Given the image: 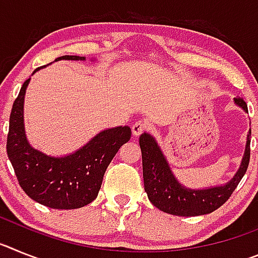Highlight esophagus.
I'll return each instance as SVG.
<instances>
[{"mask_svg": "<svg viewBox=\"0 0 258 258\" xmlns=\"http://www.w3.org/2000/svg\"><path fill=\"white\" fill-rule=\"evenodd\" d=\"M146 129H147V124H146L145 121H142V120H138V121H136L133 124V126H132V131H133V134L136 137H138L140 134H142Z\"/></svg>", "mask_w": 258, "mask_h": 258, "instance_id": "obj_1", "label": "esophagus"}]
</instances>
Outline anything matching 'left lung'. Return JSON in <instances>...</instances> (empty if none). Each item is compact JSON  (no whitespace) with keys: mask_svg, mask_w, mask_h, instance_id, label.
I'll return each mask as SVG.
<instances>
[{"mask_svg":"<svg viewBox=\"0 0 258 258\" xmlns=\"http://www.w3.org/2000/svg\"><path fill=\"white\" fill-rule=\"evenodd\" d=\"M235 103L248 112L247 103L243 98H235ZM249 138L250 132L248 134L245 154L240 169L229 183L207 190H190L184 188L174 178L154 138L150 134H142L140 137V146L142 151L143 181L150 202L165 213L182 217L202 216L218 209L229 200L247 172L250 157Z\"/></svg>","mask_w":258,"mask_h":258,"instance_id":"left-lung-1","label":"left lung"}]
</instances>
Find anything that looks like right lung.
Wrapping results in <instances>:
<instances>
[{
  "label": "right lung",
  "mask_w": 258,
  "mask_h": 258,
  "mask_svg": "<svg viewBox=\"0 0 258 258\" xmlns=\"http://www.w3.org/2000/svg\"><path fill=\"white\" fill-rule=\"evenodd\" d=\"M84 60V56L63 55L55 59ZM41 67L33 71L40 70ZM29 79L14 101L6 151L23 191L32 200L54 209H76L98 197L103 175L117 151L131 140L129 126L107 129L75 154L50 157L28 145L23 125V102Z\"/></svg>",
  "instance_id": "add662e5"
}]
</instances>
